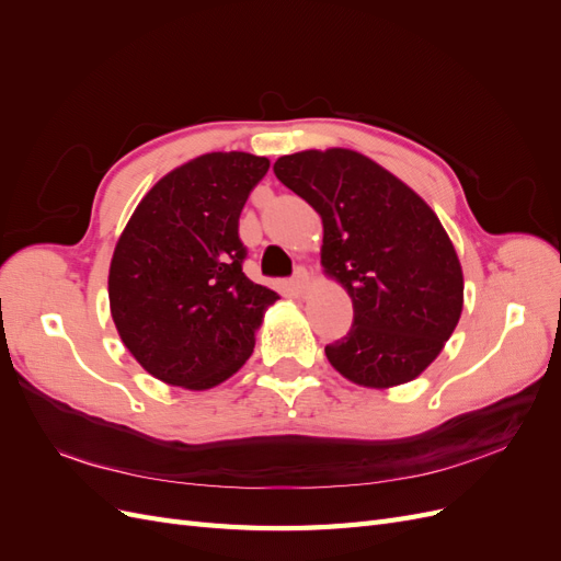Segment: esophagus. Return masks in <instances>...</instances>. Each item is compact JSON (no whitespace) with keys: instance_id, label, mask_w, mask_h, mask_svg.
Returning a JSON list of instances; mask_svg holds the SVG:
<instances>
[{"instance_id":"esophagus-1","label":"esophagus","mask_w":561,"mask_h":561,"mask_svg":"<svg viewBox=\"0 0 561 561\" xmlns=\"http://www.w3.org/2000/svg\"><path fill=\"white\" fill-rule=\"evenodd\" d=\"M290 287H293L295 295H304V293H307V287H309V274H307V268L299 266V268L295 271V276L290 278Z\"/></svg>"}]
</instances>
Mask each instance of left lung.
I'll return each mask as SVG.
<instances>
[{
	"label": "left lung",
	"mask_w": 561,
	"mask_h": 561,
	"mask_svg": "<svg viewBox=\"0 0 561 561\" xmlns=\"http://www.w3.org/2000/svg\"><path fill=\"white\" fill-rule=\"evenodd\" d=\"M276 178L322 217V266L353 299V325L325 346L355 383L412 381L451 336L463 274L437 215L410 186L351 149L299 151Z\"/></svg>",
	"instance_id": "1"
}]
</instances>
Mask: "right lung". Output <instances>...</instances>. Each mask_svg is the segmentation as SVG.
Listing matches in <instances>:
<instances>
[{"label": "right lung", "mask_w": 561, "mask_h": 561, "mask_svg": "<svg viewBox=\"0 0 561 561\" xmlns=\"http://www.w3.org/2000/svg\"><path fill=\"white\" fill-rule=\"evenodd\" d=\"M268 159L213 151L151 186L116 243L110 307L122 342L149 375L192 390L243 367L278 299L252 283L239 217Z\"/></svg>", "instance_id": "add662e5"}]
</instances>
